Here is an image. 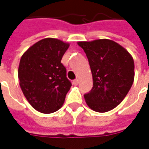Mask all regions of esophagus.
Instances as JSON below:
<instances>
[{
    "instance_id": "1",
    "label": "esophagus",
    "mask_w": 149,
    "mask_h": 149,
    "mask_svg": "<svg viewBox=\"0 0 149 149\" xmlns=\"http://www.w3.org/2000/svg\"><path fill=\"white\" fill-rule=\"evenodd\" d=\"M72 84H74V85H77V84H79V80H78V79L74 80V81H72Z\"/></svg>"
}]
</instances>
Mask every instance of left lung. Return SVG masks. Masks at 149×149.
I'll list each match as a JSON object with an SVG mask.
<instances>
[{"label":"left lung","instance_id":"left-lung-1","mask_svg":"<svg viewBox=\"0 0 149 149\" xmlns=\"http://www.w3.org/2000/svg\"><path fill=\"white\" fill-rule=\"evenodd\" d=\"M89 62L93 87L84 99L91 109L106 112L121 101L134 81V61L126 49L112 40L80 41Z\"/></svg>","mask_w":149,"mask_h":149}]
</instances>
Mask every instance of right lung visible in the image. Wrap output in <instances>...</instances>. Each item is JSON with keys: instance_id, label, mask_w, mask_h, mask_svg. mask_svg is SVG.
I'll list each match as a JSON object with an SVG mask.
<instances>
[{"instance_id": "obj_1", "label": "right lung", "mask_w": 149, "mask_h": 149, "mask_svg": "<svg viewBox=\"0 0 149 149\" xmlns=\"http://www.w3.org/2000/svg\"><path fill=\"white\" fill-rule=\"evenodd\" d=\"M69 44L56 38L35 43L22 55L18 68L20 86L33 109L42 113L60 109L72 84L61 59Z\"/></svg>"}]
</instances>
